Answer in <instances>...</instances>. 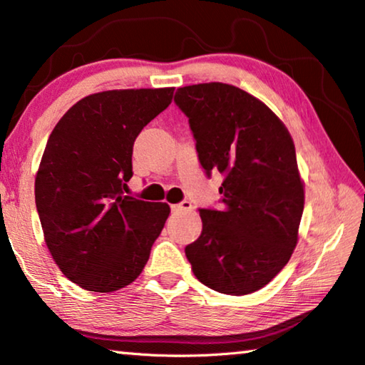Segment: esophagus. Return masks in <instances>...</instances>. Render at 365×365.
Returning <instances> with one entry per match:
<instances>
[{
	"label": "esophagus",
	"mask_w": 365,
	"mask_h": 365,
	"mask_svg": "<svg viewBox=\"0 0 365 365\" xmlns=\"http://www.w3.org/2000/svg\"><path fill=\"white\" fill-rule=\"evenodd\" d=\"M193 209V205L190 201H182L178 205H172V211L174 212H185V211H191Z\"/></svg>",
	"instance_id": "obj_1"
}]
</instances>
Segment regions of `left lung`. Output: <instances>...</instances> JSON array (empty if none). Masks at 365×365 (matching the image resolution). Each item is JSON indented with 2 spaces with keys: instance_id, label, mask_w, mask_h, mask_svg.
Segmentation results:
<instances>
[{
  "instance_id": "8db88e82",
  "label": "left lung",
  "mask_w": 365,
  "mask_h": 365,
  "mask_svg": "<svg viewBox=\"0 0 365 365\" xmlns=\"http://www.w3.org/2000/svg\"><path fill=\"white\" fill-rule=\"evenodd\" d=\"M206 174L219 170L222 209H200V238L185 248L197 280L219 293H255L285 267L299 238L304 182L292 135L279 115L238 86H182Z\"/></svg>"
}]
</instances>
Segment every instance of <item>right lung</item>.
<instances>
[{
    "mask_svg": "<svg viewBox=\"0 0 365 365\" xmlns=\"http://www.w3.org/2000/svg\"><path fill=\"white\" fill-rule=\"evenodd\" d=\"M168 88L108 90L82 98L53 128L35 177L49 252L88 292L130 285L170 214L168 202L127 196L133 141L172 103Z\"/></svg>",
    "mask_w": 365,
    "mask_h": 365,
    "instance_id": "obj_1",
    "label": "right lung"
}]
</instances>
